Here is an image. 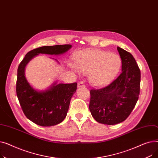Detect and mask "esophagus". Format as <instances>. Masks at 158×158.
Instances as JSON below:
<instances>
[{
	"mask_svg": "<svg viewBox=\"0 0 158 158\" xmlns=\"http://www.w3.org/2000/svg\"><path fill=\"white\" fill-rule=\"evenodd\" d=\"M85 86V85L84 84V82L82 81H80V82H78V84H77V87L78 88H83Z\"/></svg>",
	"mask_w": 158,
	"mask_h": 158,
	"instance_id": "esophagus-1",
	"label": "esophagus"
}]
</instances>
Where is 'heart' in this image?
<instances>
[{
  "label": "heart",
  "mask_w": 158,
  "mask_h": 158,
  "mask_svg": "<svg viewBox=\"0 0 158 158\" xmlns=\"http://www.w3.org/2000/svg\"><path fill=\"white\" fill-rule=\"evenodd\" d=\"M76 64L70 63L76 72L88 73L91 84L102 86L110 82L118 73L121 60L118 56L96 49L82 50L75 55Z\"/></svg>",
  "instance_id": "b5f03b06"
}]
</instances>
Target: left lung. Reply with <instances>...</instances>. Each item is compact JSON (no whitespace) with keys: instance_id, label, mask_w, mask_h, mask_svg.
Instances as JSON below:
<instances>
[{"instance_id":"8db88e82","label":"left lung","mask_w":158,"mask_h":158,"mask_svg":"<svg viewBox=\"0 0 158 158\" xmlns=\"http://www.w3.org/2000/svg\"><path fill=\"white\" fill-rule=\"evenodd\" d=\"M122 72L112 82L90 90L89 109L101 123L114 125L125 120L136 106L139 95L140 70L132 55L117 47Z\"/></svg>"}]
</instances>
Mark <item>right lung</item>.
<instances>
[{"mask_svg":"<svg viewBox=\"0 0 158 158\" xmlns=\"http://www.w3.org/2000/svg\"><path fill=\"white\" fill-rule=\"evenodd\" d=\"M71 47V45H57L35 48L27 53L19 66L16 95L24 114L38 126H52L63 121L67 114L71 98L77 89V83L57 85L54 82L48 89L40 92L27 82L25 77V68L39 54L60 55L67 52Z\"/></svg>","mask_w":158,"mask_h":158,"instance_id":"add662e5","label":"right lung"}]
</instances>
